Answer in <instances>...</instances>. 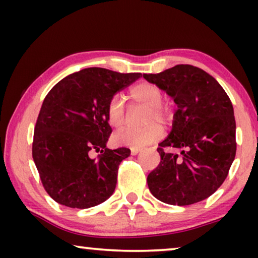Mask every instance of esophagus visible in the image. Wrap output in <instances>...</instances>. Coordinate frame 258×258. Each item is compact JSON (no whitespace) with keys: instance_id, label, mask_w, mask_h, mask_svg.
I'll return each instance as SVG.
<instances>
[{"instance_id":"esophagus-1","label":"esophagus","mask_w":258,"mask_h":258,"mask_svg":"<svg viewBox=\"0 0 258 258\" xmlns=\"http://www.w3.org/2000/svg\"><path fill=\"white\" fill-rule=\"evenodd\" d=\"M141 151V149H139V148H132L130 149V153H132V155H137Z\"/></svg>"}]
</instances>
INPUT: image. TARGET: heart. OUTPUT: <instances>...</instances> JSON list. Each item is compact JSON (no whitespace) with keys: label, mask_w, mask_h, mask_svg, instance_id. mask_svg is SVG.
Listing matches in <instances>:
<instances>
[{"label":"heart","mask_w":258,"mask_h":258,"mask_svg":"<svg viewBox=\"0 0 258 258\" xmlns=\"http://www.w3.org/2000/svg\"><path fill=\"white\" fill-rule=\"evenodd\" d=\"M129 96L135 104L148 107L146 123L147 128L122 129L114 135V143L121 147L143 148L156 142L163 136V130L158 124H151L155 121L165 124L170 119V109L162 103L163 91L157 86L149 82H141L134 86L129 91ZM107 118L109 124L114 128H122L126 121V111L123 100L118 95L110 98L107 105Z\"/></svg>","instance_id":"heart-1"}]
</instances>
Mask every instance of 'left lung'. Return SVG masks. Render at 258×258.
<instances>
[{
	"instance_id": "left-lung-1",
	"label": "left lung",
	"mask_w": 258,
	"mask_h": 258,
	"mask_svg": "<svg viewBox=\"0 0 258 258\" xmlns=\"http://www.w3.org/2000/svg\"><path fill=\"white\" fill-rule=\"evenodd\" d=\"M174 98L169 136L158 144L161 162L148 175L151 194L171 206H189L213 195L227 178L236 155V122L231 101L213 76L190 64L143 74ZM181 150L182 157L168 153Z\"/></svg>"
}]
</instances>
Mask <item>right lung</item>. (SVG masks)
<instances>
[{"label":"right lung","instance_id":"add662e5","mask_svg":"<svg viewBox=\"0 0 258 258\" xmlns=\"http://www.w3.org/2000/svg\"><path fill=\"white\" fill-rule=\"evenodd\" d=\"M142 76L104 68L70 74L52 87L35 125L33 158L45 191L62 206L87 209L108 200L128 148L110 150L107 105ZM101 151L97 159L90 153Z\"/></svg>","mask_w":258,"mask_h":258}]
</instances>
